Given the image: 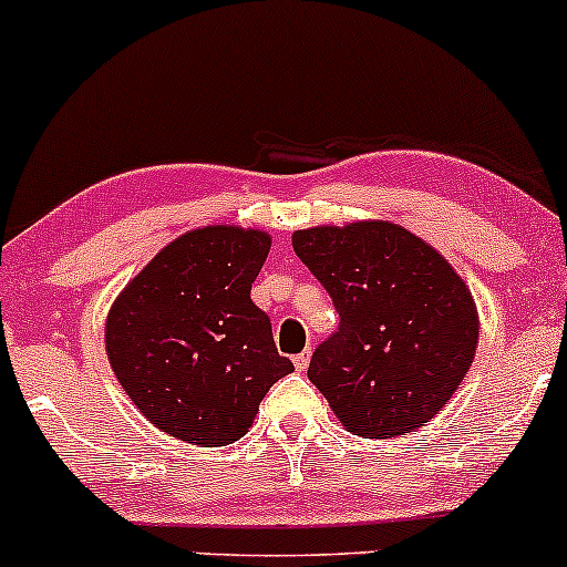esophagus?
<instances>
[{"instance_id":"obj_1","label":"esophagus","mask_w":567,"mask_h":567,"mask_svg":"<svg viewBox=\"0 0 567 567\" xmlns=\"http://www.w3.org/2000/svg\"><path fill=\"white\" fill-rule=\"evenodd\" d=\"M309 360H311V349H303L301 354L292 357V365H296V370H306L309 368Z\"/></svg>"}]
</instances>
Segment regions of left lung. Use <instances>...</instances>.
Masks as SVG:
<instances>
[{
    "mask_svg": "<svg viewBox=\"0 0 567 567\" xmlns=\"http://www.w3.org/2000/svg\"><path fill=\"white\" fill-rule=\"evenodd\" d=\"M292 250L341 315L309 362L336 419L370 440L434 419L480 341L477 306L458 271L392 220L292 231Z\"/></svg>",
    "mask_w": 567,
    "mask_h": 567,
    "instance_id": "left-lung-1",
    "label": "left lung"
}]
</instances>
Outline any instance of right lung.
<instances>
[{
	"label": "right lung",
	"instance_id": "add662e5",
	"mask_svg": "<svg viewBox=\"0 0 567 567\" xmlns=\"http://www.w3.org/2000/svg\"><path fill=\"white\" fill-rule=\"evenodd\" d=\"M271 237L202 226L165 245L106 317V354L133 405L171 437L199 447L237 442L282 375L266 311L250 288Z\"/></svg>",
	"mask_w": 567,
	"mask_h": 567
}]
</instances>
